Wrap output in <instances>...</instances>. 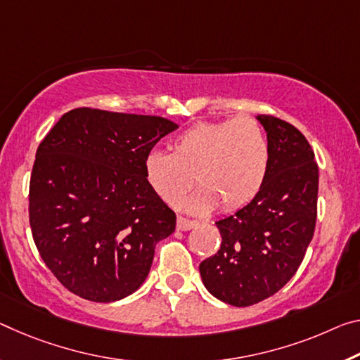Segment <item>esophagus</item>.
Returning a JSON list of instances; mask_svg holds the SVG:
<instances>
[{"instance_id":"obj_1","label":"esophagus","mask_w":360,"mask_h":360,"mask_svg":"<svg viewBox=\"0 0 360 360\" xmlns=\"http://www.w3.org/2000/svg\"><path fill=\"white\" fill-rule=\"evenodd\" d=\"M193 226H195V222H193V221H189V219L181 218V216H178V222H176V227H178V231H191Z\"/></svg>"}]
</instances>
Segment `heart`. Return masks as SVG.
<instances>
[{
    "label": "heart",
    "mask_w": 360,
    "mask_h": 360,
    "mask_svg": "<svg viewBox=\"0 0 360 360\" xmlns=\"http://www.w3.org/2000/svg\"><path fill=\"white\" fill-rule=\"evenodd\" d=\"M269 141L255 118L240 117L192 124L173 142V152L152 150L144 174L152 191L169 205L200 186L181 203L192 213H208L216 205L233 211L261 192L269 174Z\"/></svg>",
    "instance_id": "1"
}]
</instances>
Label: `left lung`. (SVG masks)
I'll return each instance as SVG.
<instances>
[{
    "label": "left lung",
    "instance_id": "obj_1",
    "mask_svg": "<svg viewBox=\"0 0 360 360\" xmlns=\"http://www.w3.org/2000/svg\"><path fill=\"white\" fill-rule=\"evenodd\" d=\"M256 118L269 141V174L247 207L216 221L221 247L200 262L208 292L237 307L269 298L295 276L317 219L319 167L309 142L281 118Z\"/></svg>",
    "mask_w": 360,
    "mask_h": 360
}]
</instances>
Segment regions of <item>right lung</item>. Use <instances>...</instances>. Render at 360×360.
<instances>
[{"label": "right lung", "mask_w": 360, "mask_h": 360, "mask_svg": "<svg viewBox=\"0 0 360 360\" xmlns=\"http://www.w3.org/2000/svg\"><path fill=\"white\" fill-rule=\"evenodd\" d=\"M178 129L162 117L73 108L38 146L28 218L44 264L96 303L134 293L176 214L152 191L144 160Z\"/></svg>", "instance_id": "obj_1"}]
</instances>
